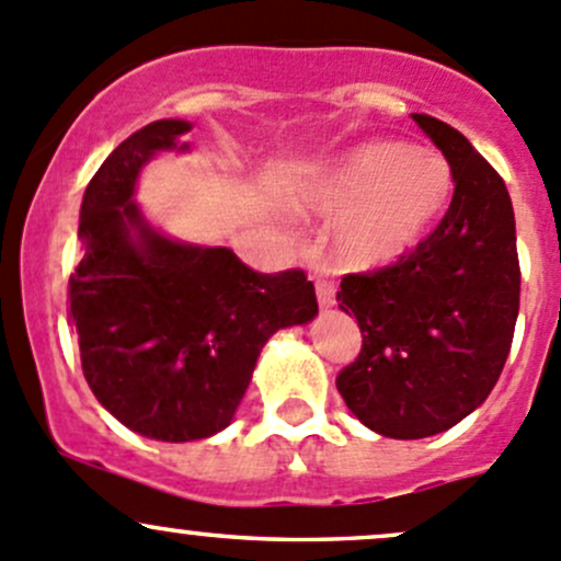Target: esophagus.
I'll list each match as a JSON object with an SVG mask.
<instances>
[{"label": "esophagus", "mask_w": 561, "mask_h": 561, "mask_svg": "<svg viewBox=\"0 0 561 561\" xmlns=\"http://www.w3.org/2000/svg\"><path fill=\"white\" fill-rule=\"evenodd\" d=\"M316 297H319V305L323 310L332 308V305H334V286H332V283H327V280L316 283Z\"/></svg>", "instance_id": "1"}]
</instances>
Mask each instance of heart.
<instances>
[{
	"label": "heart",
	"instance_id": "heart-1",
	"mask_svg": "<svg viewBox=\"0 0 561 561\" xmlns=\"http://www.w3.org/2000/svg\"><path fill=\"white\" fill-rule=\"evenodd\" d=\"M446 159L402 142H365L297 183L291 207L334 216L332 253L343 267L373 273L408 256L451 196Z\"/></svg>",
	"mask_w": 561,
	"mask_h": 561
}]
</instances>
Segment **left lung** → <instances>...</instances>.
Wrapping results in <instances>:
<instances>
[{
    "label": "left lung",
    "instance_id": "1",
    "mask_svg": "<svg viewBox=\"0 0 561 561\" xmlns=\"http://www.w3.org/2000/svg\"><path fill=\"white\" fill-rule=\"evenodd\" d=\"M413 121L451 167V207L394 267L345 275L337 291L340 310L362 329V354L337 375V391L367 430L394 440L440 435L486 402L522 288L502 178L448 124Z\"/></svg>",
    "mask_w": 561,
    "mask_h": 561
}]
</instances>
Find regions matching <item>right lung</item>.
<instances>
[{
    "mask_svg": "<svg viewBox=\"0 0 561 561\" xmlns=\"http://www.w3.org/2000/svg\"><path fill=\"white\" fill-rule=\"evenodd\" d=\"M194 124L153 121L107 156L85 186L69 278L80 365L110 415L151 440L192 443L232 424L264 343L319 316L299 270L253 273L224 245L156 229L135 192L148 161L188 153Z\"/></svg>",
    "mask_w": 561,
    "mask_h": 561,
    "instance_id": "right-lung-1",
    "label": "right lung"
}]
</instances>
